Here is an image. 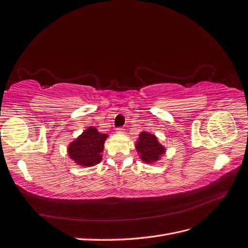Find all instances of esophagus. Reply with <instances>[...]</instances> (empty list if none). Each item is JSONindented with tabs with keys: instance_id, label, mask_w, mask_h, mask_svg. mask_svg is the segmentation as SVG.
<instances>
[{
	"instance_id": "esophagus-1",
	"label": "esophagus",
	"mask_w": 248,
	"mask_h": 248,
	"mask_svg": "<svg viewBox=\"0 0 248 248\" xmlns=\"http://www.w3.org/2000/svg\"><path fill=\"white\" fill-rule=\"evenodd\" d=\"M116 132H117V133H124V128H117Z\"/></svg>"
}]
</instances>
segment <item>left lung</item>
I'll return each instance as SVG.
<instances>
[{"mask_svg":"<svg viewBox=\"0 0 248 248\" xmlns=\"http://www.w3.org/2000/svg\"><path fill=\"white\" fill-rule=\"evenodd\" d=\"M136 151L143 163L154 164L162 158L166 148L160 143L154 134L142 131L135 141Z\"/></svg>","mask_w":248,"mask_h":248,"instance_id":"1","label":"left lung"}]
</instances>
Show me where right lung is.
Segmentation results:
<instances>
[{"label": "right lung", "mask_w": 248, "mask_h": 248, "mask_svg": "<svg viewBox=\"0 0 248 248\" xmlns=\"http://www.w3.org/2000/svg\"><path fill=\"white\" fill-rule=\"evenodd\" d=\"M108 134L100 133L94 126H89L67 147V154L79 166L93 167L102 159V152Z\"/></svg>", "instance_id": "obj_1"}]
</instances>
